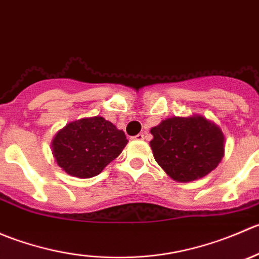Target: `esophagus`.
<instances>
[{"mask_svg": "<svg viewBox=\"0 0 259 259\" xmlns=\"http://www.w3.org/2000/svg\"><path fill=\"white\" fill-rule=\"evenodd\" d=\"M145 138V135L144 134H138L137 137H134V139H137V140H143Z\"/></svg>", "mask_w": 259, "mask_h": 259, "instance_id": "1", "label": "esophagus"}]
</instances>
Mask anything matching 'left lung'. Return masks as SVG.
Returning <instances> with one entry per match:
<instances>
[{
    "label": "left lung",
    "instance_id": "left-lung-1",
    "mask_svg": "<svg viewBox=\"0 0 259 259\" xmlns=\"http://www.w3.org/2000/svg\"><path fill=\"white\" fill-rule=\"evenodd\" d=\"M154 159L177 182L203 178L217 168L224 155L221 127L202 115L169 117L151 127Z\"/></svg>",
    "mask_w": 259,
    "mask_h": 259
}]
</instances>
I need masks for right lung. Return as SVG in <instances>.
I'll return each instance as SVG.
<instances>
[{
	"instance_id": "1",
	"label": "right lung",
	"mask_w": 259,
	"mask_h": 259,
	"mask_svg": "<svg viewBox=\"0 0 259 259\" xmlns=\"http://www.w3.org/2000/svg\"><path fill=\"white\" fill-rule=\"evenodd\" d=\"M126 144L122 130L103 116H94L69 122L55 135L51 149L65 173L86 179L100 174Z\"/></svg>"
}]
</instances>
